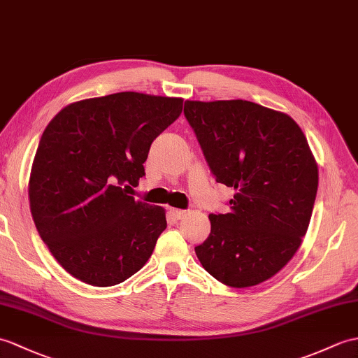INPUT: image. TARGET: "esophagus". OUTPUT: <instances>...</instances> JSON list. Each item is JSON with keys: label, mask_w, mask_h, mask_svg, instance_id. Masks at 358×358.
<instances>
[{"label": "esophagus", "mask_w": 358, "mask_h": 358, "mask_svg": "<svg viewBox=\"0 0 358 358\" xmlns=\"http://www.w3.org/2000/svg\"><path fill=\"white\" fill-rule=\"evenodd\" d=\"M169 212H171V215H172V217L176 218V220H181V218L185 217V215H186V210H181V209H172V207L169 209Z\"/></svg>", "instance_id": "obj_1"}]
</instances>
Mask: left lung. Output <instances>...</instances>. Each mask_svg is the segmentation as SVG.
<instances>
[{"label": "left lung", "mask_w": 358, "mask_h": 358, "mask_svg": "<svg viewBox=\"0 0 358 358\" xmlns=\"http://www.w3.org/2000/svg\"><path fill=\"white\" fill-rule=\"evenodd\" d=\"M185 115L215 180L235 189L229 213H210L195 253L222 284L245 288L292 259L310 226L319 169L288 114L248 101H186Z\"/></svg>", "instance_id": "left-lung-1"}]
</instances>
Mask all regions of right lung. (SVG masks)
<instances>
[{
    "label": "right lung",
    "instance_id": "obj_1",
    "mask_svg": "<svg viewBox=\"0 0 358 358\" xmlns=\"http://www.w3.org/2000/svg\"><path fill=\"white\" fill-rule=\"evenodd\" d=\"M182 99L124 91L66 105L47 124L31 164L33 221L71 276L111 287L137 273L166 229L160 206L128 195L152 141Z\"/></svg>",
    "mask_w": 358,
    "mask_h": 358
}]
</instances>
